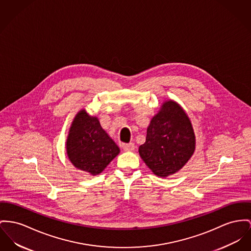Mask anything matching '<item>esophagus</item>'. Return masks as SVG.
<instances>
[{"label":"esophagus","instance_id":"obj_1","mask_svg":"<svg viewBox=\"0 0 251 251\" xmlns=\"http://www.w3.org/2000/svg\"><path fill=\"white\" fill-rule=\"evenodd\" d=\"M123 150L125 151H132L135 150V145L133 143H129V144H124L123 145Z\"/></svg>","mask_w":251,"mask_h":251}]
</instances>
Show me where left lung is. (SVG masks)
<instances>
[{
  "mask_svg": "<svg viewBox=\"0 0 251 251\" xmlns=\"http://www.w3.org/2000/svg\"><path fill=\"white\" fill-rule=\"evenodd\" d=\"M195 151V135L189 118L175 101H166L151 120L146 143L139 148L151 171L167 177L179 171Z\"/></svg>",
  "mask_w": 251,
  "mask_h": 251,
  "instance_id": "left-lung-1",
  "label": "left lung"
}]
</instances>
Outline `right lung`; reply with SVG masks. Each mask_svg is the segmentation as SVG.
<instances>
[{
    "instance_id": "obj_1",
    "label": "right lung",
    "mask_w": 251,
    "mask_h": 251,
    "mask_svg": "<svg viewBox=\"0 0 251 251\" xmlns=\"http://www.w3.org/2000/svg\"><path fill=\"white\" fill-rule=\"evenodd\" d=\"M67 152L75 167L97 175L117 156L120 149L101 128L98 119L82 110L70 127Z\"/></svg>"
}]
</instances>
